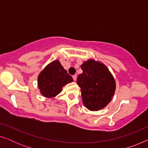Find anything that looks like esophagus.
Listing matches in <instances>:
<instances>
[{"instance_id": "1", "label": "esophagus", "mask_w": 148, "mask_h": 148, "mask_svg": "<svg viewBox=\"0 0 148 148\" xmlns=\"http://www.w3.org/2000/svg\"><path fill=\"white\" fill-rule=\"evenodd\" d=\"M73 78L74 81H76L77 80V75H73Z\"/></svg>"}]
</instances>
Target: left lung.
Here are the masks:
<instances>
[{
  "label": "left lung",
  "mask_w": 148,
  "mask_h": 148,
  "mask_svg": "<svg viewBox=\"0 0 148 148\" xmlns=\"http://www.w3.org/2000/svg\"><path fill=\"white\" fill-rule=\"evenodd\" d=\"M77 77L81 88L83 103L88 110L98 111L104 108L112 100L116 90V82L108 67L94 59L85 61Z\"/></svg>",
  "instance_id": "obj_1"
}]
</instances>
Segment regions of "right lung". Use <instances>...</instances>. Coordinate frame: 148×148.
I'll use <instances>...</instances> for the list:
<instances>
[{"instance_id":"obj_1","label":"right lung","mask_w":148,"mask_h":148,"mask_svg":"<svg viewBox=\"0 0 148 148\" xmlns=\"http://www.w3.org/2000/svg\"><path fill=\"white\" fill-rule=\"evenodd\" d=\"M73 77L68 74L58 60L48 64L38 77V86L42 96L53 98L61 92L62 87L73 82Z\"/></svg>"}]
</instances>
